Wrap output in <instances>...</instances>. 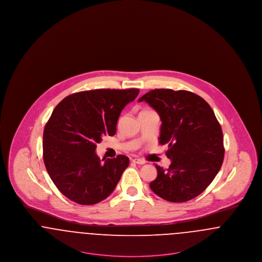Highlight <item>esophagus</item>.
Wrapping results in <instances>:
<instances>
[{"label": "esophagus", "mask_w": 262, "mask_h": 262, "mask_svg": "<svg viewBox=\"0 0 262 262\" xmlns=\"http://www.w3.org/2000/svg\"><path fill=\"white\" fill-rule=\"evenodd\" d=\"M132 161L134 163H136V164H138V165H143V164L145 163L142 159H138V158H135V159H133Z\"/></svg>", "instance_id": "1"}]
</instances>
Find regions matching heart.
Instances as JSON below:
<instances>
[{
  "mask_svg": "<svg viewBox=\"0 0 262 262\" xmlns=\"http://www.w3.org/2000/svg\"><path fill=\"white\" fill-rule=\"evenodd\" d=\"M152 110H150V109H143V110H141V112L140 113H146V112H151ZM139 113V114H140Z\"/></svg>",
  "mask_w": 262,
  "mask_h": 262,
  "instance_id": "1",
  "label": "heart"
}]
</instances>
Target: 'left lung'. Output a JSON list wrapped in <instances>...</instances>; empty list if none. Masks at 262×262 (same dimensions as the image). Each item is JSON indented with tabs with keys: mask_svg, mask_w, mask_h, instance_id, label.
<instances>
[{
	"mask_svg": "<svg viewBox=\"0 0 262 262\" xmlns=\"http://www.w3.org/2000/svg\"><path fill=\"white\" fill-rule=\"evenodd\" d=\"M145 101L162 121L159 143L167 145L168 169L156 165L157 178L150 183L154 193L171 202L200 195L221 169L223 133L209 104L199 95L172 89H154L138 99Z\"/></svg>",
	"mask_w": 262,
	"mask_h": 262,
	"instance_id": "left-lung-1",
	"label": "left lung"
}]
</instances>
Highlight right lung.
I'll list each match as a JSON object with an SVG mask.
<instances>
[{
	"instance_id": "obj_1",
	"label": "right lung",
	"mask_w": 262,
	"mask_h": 262,
	"mask_svg": "<svg viewBox=\"0 0 262 262\" xmlns=\"http://www.w3.org/2000/svg\"><path fill=\"white\" fill-rule=\"evenodd\" d=\"M138 92L137 88L81 91L56 106L43 133V159L66 198L92 205L112 193L129 159L118 155L102 162L96 145L102 137L115 136L120 114Z\"/></svg>"
}]
</instances>
